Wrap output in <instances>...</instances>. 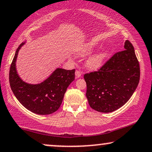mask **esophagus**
<instances>
[{
	"label": "esophagus",
	"instance_id": "1",
	"mask_svg": "<svg viewBox=\"0 0 152 152\" xmlns=\"http://www.w3.org/2000/svg\"><path fill=\"white\" fill-rule=\"evenodd\" d=\"M81 75H82V72H81L80 70H77L76 71H75V76H76V77H77V78L80 77Z\"/></svg>",
	"mask_w": 152,
	"mask_h": 152
}]
</instances>
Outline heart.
<instances>
[{"label":"heart","instance_id":"b5f03b06","mask_svg":"<svg viewBox=\"0 0 152 152\" xmlns=\"http://www.w3.org/2000/svg\"><path fill=\"white\" fill-rule=\"evenodd\" d=\"M94 48H95V46L94 45H84L83 46H81L77 49L76 54L80 56H86V55L90 54L93 52ZM105 56L106 54L105 52H100L94 54L88 59L87 61H86V66L88 68L92 69V70L98 69L102 66Z\"/></svg>","mask_w":152,"mask_h":152}]
</instances>
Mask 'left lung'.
Returning <instances> with one entry per match:
<instances>
[{"label":"left lung","mask_w":152,"mask_h":152,"mask_svg":"<svg viewBox=\"0 0 152 152\" xmlns=\"http://www.w3.org/2000/svg\"><path fill=\"white\" fill-rule=\"evenodd\" d=\"M97 71L84 74L90 107L103 113L112 112L128 102L138 85L140 65L129 40Z\"/></svg>","instance_id":"1"}]
</instances>
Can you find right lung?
<instances>
[{"label": "right lung", "mask_w": 152, "mask_h": 152, "mask_svg": "<svg viewBox=\"0 0 152 152\" xmlns=\"http://www.w3.org/2000/svg\"><path fill=\"white\" fill-rule=\"evenodd\" d=\"M23 45V43H21L17 49L10 68L11 89L17 99L29 111L41 115L54 113L60 107L67 88L75 80V69L57 68L42 83H26L19 77L15 67L19 50Z\"/></svg>", "instance_id": "1"}]
</instances>
